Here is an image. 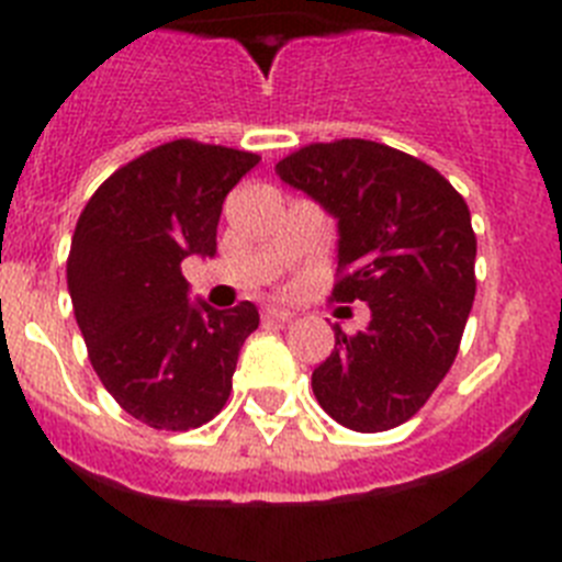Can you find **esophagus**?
<instances>
[{
	"instance_id": "esophagus-1",
	"label": "esophagus",
	"mask_w": 562,
	"mask_h": 562,
	"mask_svg": "<svg viewBox=\"0 0 562 562\" xmlns=\"http://www.w3.org/2000/svg\"><path fill=\"white\" fill-rule=\"evenodd\" d=\"M265 321H270V324H290L292 312L278 310V306H267V310H265Z\"/></svg>"
}]
</instances>
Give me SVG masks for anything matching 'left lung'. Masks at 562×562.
<instances>
[{
    "instance_id": "left-lung-1",
    "label": "left lung",
    "mask_w": 562,
    "mask_h": 562,
    "mask_svg": "<svg viewBox=\"0 0 562 562\" xmlns=\"http://www.w3.org/2000/svg\"><path fill=\"white\" fill-rule=\"evenodd\" d=\"M276 173L337 220L331 297L371 310L366 331L335 326V351L312 371V391L342 428H396L445 380L473 310L467 202L428 162L357 137L304 146Z\"/></svg>"
}]
</instances>
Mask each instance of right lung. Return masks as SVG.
Wrapping results in <instances>:
<instances>
[{
    "label": "right lung",
    "mask_w": 562,
    "mask_h": 562,
    "mask_svg": "<svg viewBox=\"0 0 562 562\" xmlns=\"http://www.w3.org/2000/svg\"><path fill=\"white\" fill-rule=\"evenodd\" d=\"M258 160L196 140L157 146L92 193L72 233L67 286L89 362L148 428H200L231 396L258 310L191 301L180 265L216 256L222 202Z\"/></svg>",
    "instance_id": "right-lung-1"
}]
</instances>
